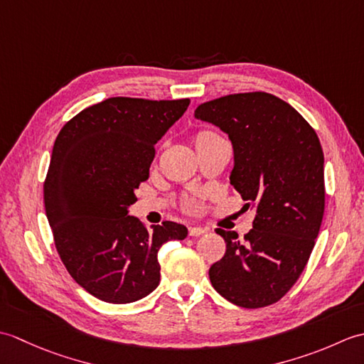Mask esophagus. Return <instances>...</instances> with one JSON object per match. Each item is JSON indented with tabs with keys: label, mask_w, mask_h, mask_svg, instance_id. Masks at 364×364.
Here are the masks:
<instances>
[{
	"label": "esophagus",
	"mask_w": 364,
	"mask_h": 364,
	"mask_svg": "<svg viewBox=\"0 0 364 364\" xmlns=\"http://www.w3.org/2000/svg\"><path fill=\"white\" fill-rule=\"evenodd\" d=\"M205 231L206 230L202 227H189V236H202Z\"/></svg>",
	"instance_id": "esophagus-1"
}]
</instances>
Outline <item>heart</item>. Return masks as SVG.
<instances>
[{
    "instance_id": "1",
    "label": "heart",
    "mask_w": 364,
    "mask_h": 364,
    "mask_svg": "<svg viewBox=\"0 0 364 364\" xmlns=\"http://www.w3.org/2000/svg\"><path fill=\"white\" fill-rule=\"evenodd\" d=\"M215 136H218V134L211 133V131H202V133H198V134L196 136V145L200 144V142H203V141H208V139H213V137H215Z\"/></svg>"
}]
</instances>
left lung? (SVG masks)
I'll use <instances>...</instances> for the list:
<instances>
[{
    "label": "left lung",
    "instance_id": "1",
    "mask_svg": "<svg viewBox=\"0 0 364 364\" xmlns=\"http://www.w3.org/2000/svg\"><path fill=\"white\" fill-rule=\"evenodd\" d=\"M194 115L228 134L235 156L230 183L255 211L242 241L236 231L215 230L227 250L210 267L211 284L237 306L275 304L304 272L322 223L318 134L289 103L266 92L213 100Z\"/></svg>",
    "mask_w": 364,
    "mask_h": 364
}]
</instances>
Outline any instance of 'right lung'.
<instances>
[{
  "label": "right lung",
  "mask_w": 364,
  "mask_h": 364,
  "mask_svg": "<svg viewBox=\"0 0 364 364\" xmlns=\"http://www.w3.org/2000/svg\"><path fill=\"white\" fill-rule=\"evenodd\" d=\"M189 103L107 98L67 122L54 142L43 186L54 244L73 280L107 304H131L156 289L159 247L188 236L168 220L149 231L128 213L149 178L154 144Z\"/></svg>",
  "instance_id": "1"
}]
</instances>
